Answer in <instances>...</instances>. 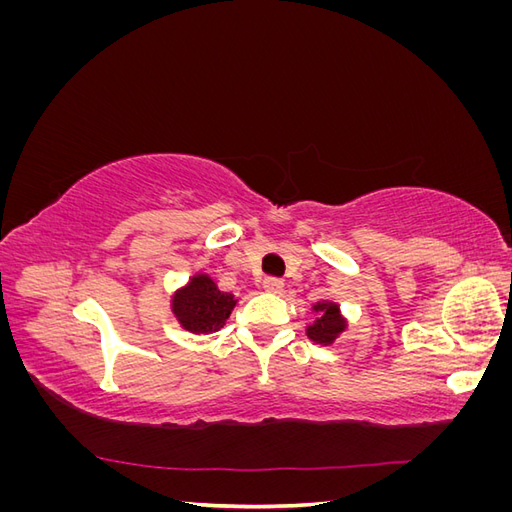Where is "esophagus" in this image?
I'll return each instance as SVG.
<instances>
[{
    "mask_svg": "<svg viewBox=\"0 0 512 512\" xmlns=\"http://www.w3.org/2000/svg\"><path fill=\"white\" fill-rule=\"evenodd\" d=\"M262 288H265V292L280 294L284 290V282L277 280V277H265V282H262Z\"/></svg>",
    "mask_w": 512,
    "mask_h": 512,
    "instance_id": "obj_1",
    "label": "esophagus"
}]
</instances>
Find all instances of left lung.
<instances>
[{"label":"left lung","mask_w":512,"mask_h":512,"mask_svg":"<svg viewBox=\"0 0 512 512\" xmlns=\"http://www.w3.org/2000/svg\"><path fill=\"white\" fill-rule=\"evenodd\" d=\"M316 318L305 327V335L316 344L329 346L348 329V320L342 316V307L335 301H318L312 305Z\"/></svg>","instance_id":"left-lung-1"}]
</instances>
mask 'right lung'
<instances>
[{
  "label": "right lung",
  "mask_w": 512,
  "mask_h": 512,
  "mask_svg": "<svg viewBox=\"0 0 512 512\" xmlns=\"http://www.w3.org/2000/svg\"><path fill=\"white\" fill-rule=\"evenodd\" d=\"M232 292H224L213 282L209 273H194L188 284L177 288L170 297V312H173L179 327L194 335H207L220 331L237 305Z\"/></svg>",
  "instance_id": "right-lung-1"
}]
</instances>
